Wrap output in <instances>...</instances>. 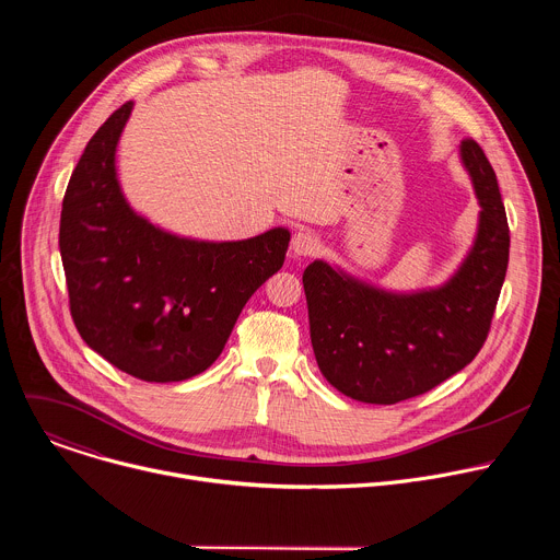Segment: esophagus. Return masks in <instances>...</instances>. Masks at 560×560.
Segmentation results:
<instances>
[{
  "instance_id": "obj_1",
  "label": "esophagus",
  "mask_w": 560,
  "mask_h": 560,
  "mask_svg": "<svg viewBox=\"0 0 560 560\" xmlns=\"http://www.w3.org/2000/svg\"><path fill=\"white\" fill-rule=\"evenodd\" d=\"M316 248H318V236L314 232H310V230L294 232V236H292V253L296 257H310V255L316 253Z\"/></svg>"
}]
</instances>
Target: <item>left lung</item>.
I'll list each match as a JSON object with an SVG mask.
<instances>
[{
  "mask_svg": "<svg viewBox=\"0 0 560 560\" xmlns=\"http://www.w3.org/2000/svg\"><path fill=\"white\" fill-rule=\"evenodd\" d=\"M460 164L481 206L476 238L439 288L389 292L316 259L303 272L318 370L361 404L392 406L425 394L483 348L510 259V228L494 168L474 139Z\"/></svg>",
  "mask_w": 560,
  "mask_h": 560,
  "instance_id": "left-lung-1",
  "label": "left lung"
}]
</instances>
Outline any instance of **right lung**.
Here are the masks:
<instances>
[{
	"instance_id": "obj_1",
	"label": "right lung",
	"mask_w": 560,
	"mask_h": 560,
	"mask_svg": "<svg viewBox=\"0 0 560 560\" xmlns=\"http://www.w3.org/2000/svg\"><path fill=\"white\" fill-rule=\"evenodd\" d=\"M132 102L117 108L74 166L59 223L72 322L121 372L173 383L208 370L248 299L277 270L288 228L244 242L162 230L126 201L115 152Z\"/></svg>"
}]
</instances>
